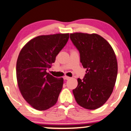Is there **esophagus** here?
<instances>
[{"label":"esophagus","mask_w":131,"mask_h":131,"mask_svg":"<svg viewBox=\"0 0 131 131\" xmlns=\"http://www.w3.org/2000/svg\"><path fill=\"white\" fill-rule=\"evenodd\" d=\"M71 78V77H67V76H65L63 77V79L64 80H69V79Z\"/></svg>","instance_id":"obj_1"}]
</instances>
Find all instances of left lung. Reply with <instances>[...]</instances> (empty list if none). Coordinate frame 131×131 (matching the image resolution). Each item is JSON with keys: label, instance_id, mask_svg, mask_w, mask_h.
Segmentation results:
<instances>
[{"label": "left lung", "instance_id": "8db88e82", "mask_svg": "<svg viewBox=\"0 0 131 131\" xmlns=\"http://www.w3.org/2000/svg\"><path fill=\"white\" fill-rule=\"evenodd\" d=\"M80 53V62L86 73L73 90L77 103L86 109L102 106L113 92L117 74V62L111 45L97 34L74 32L70 34Z\"/></svg>", "mask_w": 131, "mask_h": 131}]
</instances>
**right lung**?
Instances as JSON below:
<instances>
[{
	"instance_id": "1",
	"label": "right lung",
	"mask_w": 131,
	"mask_h": 131,
	"mask_svg": "<svg viewBox=\"0 0 131 131\" xmlns=\"http://www.w3.org/2000/svg\"><path fill=\"white\" fill-rule=\"evenodd\" d=\"M69 38V33L36 37L23 47L16 62L18 85L24 99L37 110L54 106L63 87V78L47 73Z\"/></svg>"
}]
</instances>
